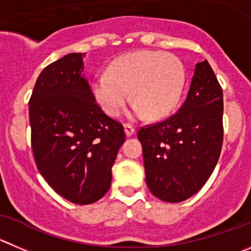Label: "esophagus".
I'll list each match as a JSON object with an SVG mask.
<instances>
[{
	"label": "esophagus",
	"mask_w": 251,
	"mask_h": 251,
	"mask_svg": "<svg viewBox=\"0 0 251 251\" xmlns=\"http://www.w3.org/2000/svg\"><path fill=\"white\" fill-rule=\"evenodd\" d=\"M124 130H125V133L127 137H131L135 133V127L132 125H128V124L124 125Z\"/></svg>",
	"instance_id": "1"
}]
</instances>
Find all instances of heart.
I'll list each match as a JSON object with an SVG mask.
<instances>
[{
	"mask_svg": "<svg viewBox=\"0 0 251 251\" xmlns=\"http://www.w3.org/2000/svg\"><path fill=\"white\" fill-rule=\"evenodd\" d=\"M184 85V69L178 58L166 51L139 50L119 57L107 74L95 76L91 93L107 115L116 118L132 100L131 118L161 119L178 102Z\"/></svg>",
	"mask_w": 251,
	"mask_h": 251,
	"instance_id": "heart-1",
	"label": "heart"
}]
</instances>
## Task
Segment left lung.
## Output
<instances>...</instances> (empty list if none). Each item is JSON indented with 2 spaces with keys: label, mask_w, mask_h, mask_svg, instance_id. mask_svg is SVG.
Segmentation results:
<instances>
[{
  "label": "left lung",
  "mask_w": 251,
  "mask_h": 251,
  "mask_svg": "<svg viewBox=\"0 0 251 251\" xmlns=\"http://www.w3.org/2000/svg\"><path fill=\"white\" fill-rule=\"evenodd\" d=\"M146 184L161 201L178 203L200 191L223 144V90L207 60L197 63L189 91L167 120L140 128Z\"/></svg>",
  "instance_id": "obj_1"
}]
</instances>
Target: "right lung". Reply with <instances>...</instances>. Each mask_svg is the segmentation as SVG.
<instances>
[{"instance_id":"add662e5","label":"right lung","mask_w":251,"mask_h":251,"mask_svg":"<svg viewBox=\"0 0 251 251\" xmlns=\"http://www.w3.org/2000/svg\"><path fill=\"white\" fill-rule=\"evenodd\" d=\"M85 54L69 53L44 68L29 100L32 150L47 183L75 204H91L111 186L125 141L120 123L104 114L84 76Z\"/></svg>"}]
</instances>
